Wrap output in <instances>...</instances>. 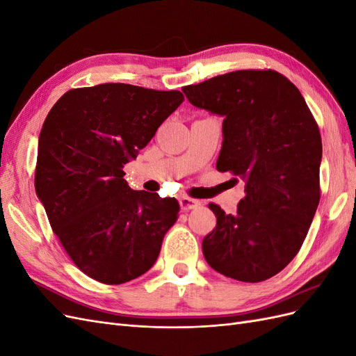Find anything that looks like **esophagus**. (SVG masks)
I'll return each instance as SVG.
<instances>
[{
  "mask_svg": "<svg viewBox=\"0 0 356 356\" xmlns=\"http://www.w3.org/2000/svg\"><path fill=\"white\" fill-rule=\"evenodd\" d=\"M179 204H181V209L182 211H190V209L197 208L199 204H200V202L196 200V199H191V197L184 196V197L179 199Z\"/></svg>",
  "mask_w": 356,
  "mask_h": 356,
  "instance_id": "esophagus-1",
  "label": "esophagus"
}]
</instances>
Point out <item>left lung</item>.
Masks as SVG:
<instances>
[{"label": "left lung", "instance_id": "1", "mask_svg": "<svg viewBox=\"0 0 356 356\" xmlns=\"http://www.w3.org/2000/svg\"><path fill=\"white\" fill-rule=\"evenodd\" d=\"M197 108L224 117L217 169L242 178L238 213L217 217L204 260L242 282L277 275L303 245L321 199L319 127L300 90L273 70H242L182 88Z\"/></svg>", "mask_w": 356, "mask_h": 356}]
</instances>
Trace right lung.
I'll return each mask as SVG.
<instances>
[{"label": "right lung", "instance_id": "add662e5", "mask_svg": "<svg viewBox=\"0 0 356 356\" xmlns=\"http://www.w3.org/2000/svg\"><path fill=\"white\" fill-rule=\"evenodd\" d=\"M184 95L124 83L71 89L49 111L38 139L35 191L72 263L118 285L156 263L179 203L127 186L136 159Z\"/></svg>", "mask_w": 356, "mask_h": 356}]
</instances>
